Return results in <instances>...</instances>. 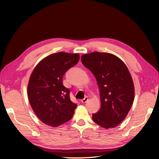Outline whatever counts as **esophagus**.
Instances as JSON below:
<instances>
[{"label": "esophagus", "mask_w": 159, "mask_h": 159, "mask_svg": "<svg viewBox=\"0 0 159 159\" xmlns=\"http://www.w3.org/2000/svg\"><path fill=\"white\" fill-rule=\"evenodd\" d=\"M88 100V97H85L84 99H81V102H82L83 103H85L87 102Z\"/></svg>", "instance_id": "obj_1"}]
</instances>
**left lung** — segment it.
<instances>
[{"mask_svg":"<svg viewBox=\"0 0 159 159\" xmlns=\"http://www.w3.org/2000/svg\"><path fill=\"white\" fill-rule=\"evenodd\" d=\"M99 88L101 108L92 115L93 121L105 129L117 127L126 117L134 96L133 81L124 62L109 53L94 52L81 56Z\"/></svg>","mask_w":159,"mask_h":159,"instance_id":"obj_1","label":"left lung"}]
</instances>
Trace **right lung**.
Returning a JSON list of instances; mask_svg holds the SVG:
<instances>
[{"label":"right lung","mask_w":159,"mask_h":159,"mask_svg":"<svg viewBox=\"0 0 159 159\" xmlns=\"http://www.w3.org/2000/svg\"><path fill=\"white\" fill-rule=\"evenodd\" d=\"M78 54L58 52L41 60L34 69L28 85L30 104L40 121L57 127L70 120L77 105L63 85V75L78 64Z\"/></svg>","instance_id":"obj_1"}]
</instances>
